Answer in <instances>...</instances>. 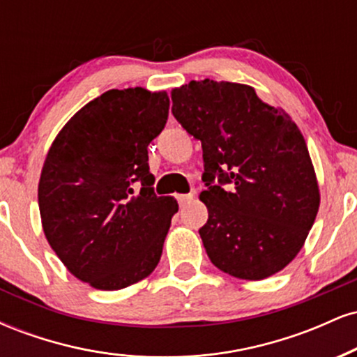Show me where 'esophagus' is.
<instances>
[{"label": "esophagus", "instance_id": "1", "mask_svg": "<svg viewBox=\"0 0 357 357\" xmlns=\"http://www.w3.org/2000/svg\"><path fill=\"white\" fill-rule=\"evenodd\" d=\"M191 198H192L191 192H190V195H178V196H176V199H178L179 206H183V204H186L188 202H190Z\"/></svg>", "mask_w": 357, "mask_h": 357}]
</instances>
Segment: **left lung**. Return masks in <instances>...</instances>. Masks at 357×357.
<instances>
[{
	"instance_id": "left-lung-1",
	"label": "left lung",
	"mask_w": 357,
	"mask_h": 357,
	"mask_svg": "<svg viewBox=\"0 0 357 357\" xmlns=\"http://www.w3.org/2000/svg\"><path fill=\"white\" fill-rule=\"evenodd\" d=\"M173 116L202 141L211 264L243 280L285 268L312 228L321 195L296 122L233 82L191 80L171 92Z\"/></svg>"
}]
</instances>
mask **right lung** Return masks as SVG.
<instances>
[{
    "instance_id": "add662e5",
    "label": "right lung",
    "mask_w": 357,
    "mask_h": 357,
    "mask_svg": "<svg viewBox=\"0 0 357 357\" xmlns=\"http://www.w3.org/2000/svg\"><path fill=\"white\" fill-rule=\"evenodd\" d=\"M167 114L166 92L107 90L48 151L38 183L45 236L68 272L93 289H124L159 264L178 203L155 196L147 146Z\"/></svg>"
}]
</instances>
